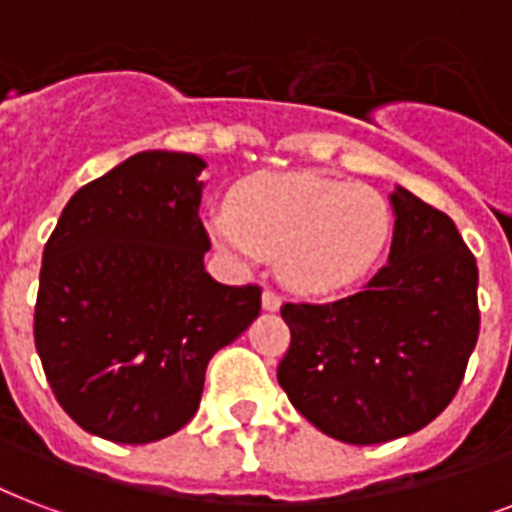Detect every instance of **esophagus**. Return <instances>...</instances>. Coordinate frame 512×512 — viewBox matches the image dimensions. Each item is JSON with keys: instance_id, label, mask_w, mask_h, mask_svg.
Wrapping results in <instances>:
<instances>
[{"instance_id": "34e87169", "label": "esophagus", "mask_w": 512, "mask_h": 512, "mask_svg": "<svg viewBox=\"0 0 512 512\" xmlns=\"http://www.w3.org/2000/svg\"><path fill=\"white\" fill-rule=\"evenodd\" d=\"M280 302H283V297H280L275 288H267V291L261 294V305H264V310H280Z\"/></svg>"}]
</instances>
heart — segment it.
Masks as SVG:
<instances>
[{"mask_svg": "<svg viewBox=\"0 0 512 512\" xmlns=\"http://www.w3.org/2000/svg\"><path fill=\"white\" fill-rule=\"evenodd\" d=\"M218 248L240 259H278L280 278L305 294L361 280L391 237V207L375 188L318 172L256 175L234 191L232 210L210 218Z\"/></svg>", "mask_w": 512, "mask_h": 512, "instance_id": "b5f03b06", "label": "heart"}]
</instances>
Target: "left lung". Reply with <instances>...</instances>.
Here are the masks:
<instances>
[{"label":"left lung","mask_w":512,"mask_h":512,"mask_svg":"<svg viewBox=\"0 0 512 512\" xmlns=\"http://www.w3.org/2000/svg\"><path fill=\"white\" fill-rule=\"evenodd\" d=\"M388 264L334 302H286L278 383L321 432L351 445L432 424L478 343V264L451 218L397 188Z\"/></svg>","instance_id":"1"}]
</instances>
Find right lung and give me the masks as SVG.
<instances>
[{"instance_id":"add662e5","label":"right lung","mask_w":512,"mask_h":512,"mask_svg":"<svg viewBox=\"0 0 512 512\" xmlns=\"http://www.w3.org/2000/svg\"><path fill=\"white\" fill-rule=\"evenodd\" d=\"M202 169L194 153H137L80 188L45 242L34 345L64 413L96 437L183 429L207 361L261 310V286L205 272Z\"/></svg>"}]
</instances>
